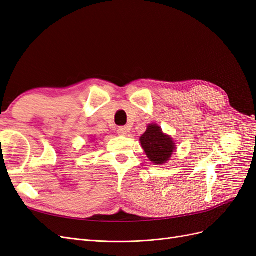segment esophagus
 <instances>
[{"label": "esophagus", "mask_w": 256, "mask_h": 256, "mask_svg": "<svg viewBox=\"0 0 256 256\" xmlns=\"http://www.w3.org/2000/svg\"><path fill=\"white\" fill-rule=\"evenodd\" d=\"M128 132H129V129H128V127H126V126L118 127V134L120 136H126Z\"/></svg>", "instance_id": "1"}]
</instances>
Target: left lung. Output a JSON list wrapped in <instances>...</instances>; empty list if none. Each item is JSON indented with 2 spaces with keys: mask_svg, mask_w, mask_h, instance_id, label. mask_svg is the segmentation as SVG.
<instances>
[{
  "mask_svg": "<svg viewBox=\"0 0 256 256\" xmlns=\"http://www.w3.org/2000/svg\"><path fill=\"white\" fill-rule=\"evenodd\" d=\"M140 141L146 156L156 164H166L175 150V143L171 136L164 134L160 127L154 124L147 127Z\"/></svg>",
  "mask_w": 256,
  "mask_h": 256,
  "instance_id": "8db88e82",
  "label": "left lung"
}]
</instances>
